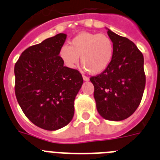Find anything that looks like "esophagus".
<instances>
[{
  "instance_id": "1",
  "label": "esophagus",
  "mask_w": 160,
  "mask_h": 160,
  "mask_svg": "<svg viewBox=\"0 0 160 160\" xmlns=\"http://www.w3.org/2000/svg\"><path fill=\"white\" fill-rule=\"evenodd\" d=\"M82 78L83 79H84V81H89V80H90V78L86 75H82Z\"/></svg>"
}]
</instances>
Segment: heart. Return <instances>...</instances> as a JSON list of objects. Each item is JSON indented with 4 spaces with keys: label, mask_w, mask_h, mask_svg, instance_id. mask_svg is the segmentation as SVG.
Returning a JSON list of instances; mask_svg holds the SVG:
<instances>
[{
    "label": "heart",
    "mask_w": 160,
    "mask_h": 160,
    "mask_svg": "<svg viewBox=\"0 0 160 160\" xmlns=\"http://www.w3.org/2000/svg\"><path fill=\"white\" fill-rule=\"evenodd\" d=\"M59 55L64 64L70 69L81 63L93 74H98L109 66L114 55L112 40L105 34L83 32L78 34L69 45L62 46Z\"/></svg>",
    "instance_id": "1"
}]
</instances>
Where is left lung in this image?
Instances as JSON below:
<instances>
[{"mask_svg": "<svg viewBox=\"0 0 160 160\" xmlns=\"http://www.w3.org/2000/svg\"><path fill=\"white\" fill-rule=\"evenodd\" d=\"M114 44V55L108 67L90 78L94 97L102 118L121 121L130 117L140 104L146 75L143 55L134 42L108 29Z\"/></svg>", "mask_w": 160, "mask_h": 160, "instance_id": "left-lung-1", "label": "left lung"}]
</instances>
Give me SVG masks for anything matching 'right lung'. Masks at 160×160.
Segmentation results:
<instances>
[{
    "instance_id": "obj_1",
    "label": "right lung",
    "mask_w": 160,
    "mask_h": 160,
    "mask_svg": "<svg viewBox=\"0 0 160 160\" xmlns=\"http://www.w3.org/2000/svg\"><path fill=\"white\" fill-rule=\"evenodd\" d=\"M66 39L58 33L29 46L14 66L15 94L22 111L34 125L55 131L74 114L73 102L83 83L78 70L63 66L59 51Z\"/></svg>"
}]
</instances>
